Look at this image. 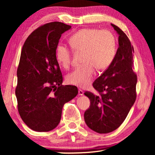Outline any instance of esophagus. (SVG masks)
<instances>
[{
	"mask_svg": "<svg viewBox=\"0 0 155 155\" xmlns=\"http://www.w3.org/2000/svg\"><path fill=\"white\" fill-rule=\"evenodd\" d=\"M83 94L84 91L82 90H81V89H78V94H79V96H83Z\"/></svg>",
	"mask_w": 155,
	"mask_h": 155,
	"instance_id": "1",
	"label": "esophagus"
}]
</instances>
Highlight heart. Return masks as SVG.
<instances>
[{
	"mask_svg": "<svg viewBox=\"0 0 155 155\" xmlns=\"http://www.w3.org/2000/svg\"><path fill=\"white\" fill-rule=\"evenodd\" d=\"M68 42L74 51L83 52L84 63L67 76V82L70 85L86 87L94 78L96 68L98 70L107 69L115 58L116 40L114 34L108 30L83 28L70 37ZM55 54L60 65L64 68L69 66L72 53L66 46L59 44Z\"/></svg>",
	"mask_w": 155,
	"mask_h": 155,
	"instance_id": "obj_1",
	"label": "heart"
}]
</instances>
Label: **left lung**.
Masks as SVG:
<instances>
[{"label": "left lung", "instance_id": "left-lung-1", "mask_svg": "<svg viewBox=\"0 0 155 155\" xmlns=\"http://www.w3.org/2000/svg\"><path fill=\"white\" fill-rule=\"evenodd\" d=\"M111 25L119 35V46L111 64L93 83L101 96L85 93L90 101V108L84 114L85 122L101 134L117 129L136 99L137 76L132 68L134 49L127 35L117 26Z\"/></svg>", "mask_w": 155, "mask_h": 155}]
</instances>
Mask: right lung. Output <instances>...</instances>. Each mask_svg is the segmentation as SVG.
Segmentation results:
<instances>
[{
  "label": "right lung",
  "instance_id": "obj_1",
  "mask_svg": "<svg viewBox=\"0 0 155 155\" xmlns=\"http://www.w3.org/2000/svg\"><path fill=\"white\" fill-rule=\"evenodd\" d=\"M71 26L59 22L37 28L26 40L17 70L15 96L21 118L31 129L48 132L57 127L64 104L78 94L73 85H62L56 58L61 34Z\"/></svg>",
  "mask_w": 155,
  "mask_h": 155
}]
</instances>
